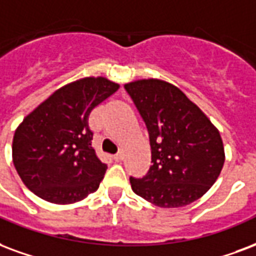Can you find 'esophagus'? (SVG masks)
Masks as SVG:
<instances>
[{
    "mask_svg": "<svg viewBox=\"0 0 256 256\" xmlns=\"http://www.w3.org/2000/svg\"><path fill=\"white\" fill-rule=\"evenodd\" d=\"M114 160H115V162H122L123 160V153L122 152H119V153H116V154H115V156H114Z\"/></svg>",
    "mask_w": 256,
    "mask_h": 256,
    "instance_id": "1",
    "label": "esophagus"
}]
</instances>
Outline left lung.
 Instances as JSON below:
<instances>
[{"instance_id":"1","label":"left lung","mask_w":256,"mask_h":256,"mask_svg":"<svg viewBox=\"0 0 256 256\" xmlns=\"http://www.w3.org/2000/svg\"><path fill=\"white\" fill-rule=\"evenodd\" d=\"M145 120L152 166L133 191L164 209L200 200L218 179L225 162L218 128L178 86L158 78L124 84Z\"/></svg>"}]
</instances>
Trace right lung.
Wrapping results in <instances>:
<instances>
[{
  "label": "right lung",
  "mask_w": 256,
  "mask_h": 256,
  "mask_svg": "<svg viewBox=\"0 0 256 256\" xmlns=\"http://www.w3.org/2000/svg\"><path fill=\"white\" fill-rule=\"evenodd\" d=\"M119 90L106 77H84L60 86L17 126L12 158L27 188L42 200L69 205L99 188L100 162L88 126L90 111Z\"/></svg>",
  "instance_id": "right-lung-1"
}]
</instances>
